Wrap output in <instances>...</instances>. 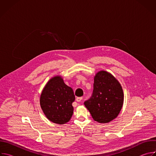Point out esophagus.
Masks as SVG:
<instances>
[{"label":"esophagus","mask_w":156,"mask_h":156,"mask_svg":"<svg viewBox=\"0 0 156 156\" xmlns=\"http://www.w3.org/2000/svg\"><path fill=\"white\" fill-rule=\"evenodd\" d=\"M83 99V98L82 97H80V98H77L76 99V101L77 102H81V100Z\"/></svg>","instance_id":"obj_1"}]
</instances>
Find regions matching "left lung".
<instances>
[{
  "label": "left lung",
  "instance_id": "1",
  "mask_svg": "<svg viewBox=\"0 0 156 156\" xmlns=\"http://www.w3.org/2000/svg\"><path fill=\"white\" fill-rule=\"evenodd\" d=\"M94 80L92 96L84 104L95 121L108 123L118 116L122 108V87L114 76L105 71L99 72Z\"/></svg>",
  "mask_w": 156,
  "mask_h": 156
}]
</instances>
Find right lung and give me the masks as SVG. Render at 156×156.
I'll list each match as a JSON object with an SVG mask.
<instances>
[{"mask_svg":"<svg viewBox=\"0 0 156 156\" xmlns=\"http://www.w3.org/2000/svg\"><path fill=\"white\" fill-rule=\"evenodd\" d=\"M75 96L72 88L65 84L60 76L51 78L42 91L40 105L51 122L62 125L68 122L73 113Z\"/></svg>","mask_w":156,"mask_h":156,"instance_id":"obj_1","label":"right lung"}]
</instances>
